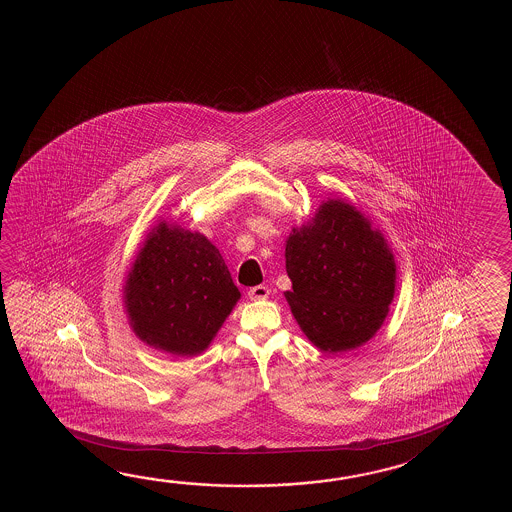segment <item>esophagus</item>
Here are the masks:
<instances>
[{"mask_svg":"<svg viewBox=\"0 0 512 512\" xmlns=\"http://www.w3.org/2000/svg\"><path fill=\"white\" fill-rule=\"evenodd\" d=\"M247 294L251 300H265L269 296V289L265 285H256V287H251Z\"/></svg>","mask_w":512,"mask_h":512,"instance_id":"34e87169","label":"esophagus"}]
</instances>
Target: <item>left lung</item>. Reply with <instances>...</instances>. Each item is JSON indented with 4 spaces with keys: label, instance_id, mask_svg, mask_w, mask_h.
Wrapping results in <instances>:
<instances>
[{
    "label": "left lung",
    "instance_id": "obj_1",
    "mask_svg": "<svg viewBox=\"0 0 512 512\" xmlns=\"http://www.w3.org/2000/svg\"><path fill=\"white\" fill-rule=\"evenodd\" d=\"M285 293L305 337L326 353L359 348L388 315L395 261L370 219L342 199H329L315 218L285 241Z\"/></svg>",
    "mask_w": 512,
    "mask_h": 512
}]
</instances>
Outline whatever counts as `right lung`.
I'll use <instances>...</instances> for the list:
<instances>
[{"instance_id":"1","label":"right lung","mask_w":512,"mask_h":512,"mask_svg":"<svg viewBox=\"0 0 512 512\" xmlns=\"http://www.w3.org/2000/svg\"><path fill=\"white\" fill-rule=\"evenodd\" d=\"M238 300L218 249L203 234L166 221L148 234L124 285L135 335L179 357L205 351Z\"/></svg>"}]
</instances>
